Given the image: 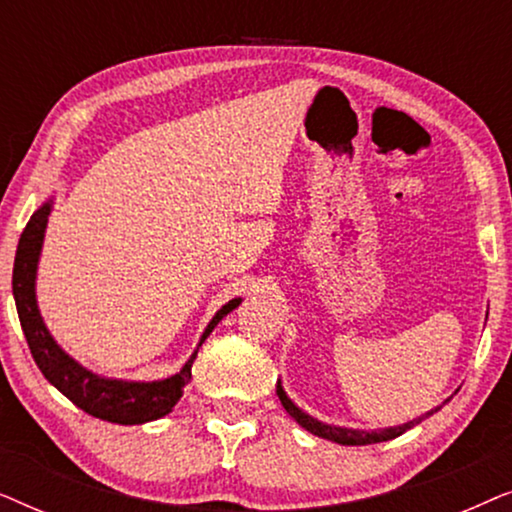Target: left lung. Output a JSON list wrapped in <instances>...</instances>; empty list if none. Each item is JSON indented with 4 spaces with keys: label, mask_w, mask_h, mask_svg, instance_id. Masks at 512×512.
<instances>
[{
    "label": "left lung",
    "mask_w": 512,
    "mask_h": 512,
    "mask_svg": "<svg viewBox=\"0 0 512 512\" xmlns=\"http://www.w3.org/2000/svg\"><path fill=\"white\" fill-rule=\"evenodd\" d=\"M277 396H279V401H282L284 410L289 412V415H291L293 419H296V422H298L300 426H303L305 431H310V433H314V436H319V438L333 440V443H338V445H373V443H384V440L398 438V436H401V433H405L408 429H412V426H415V424L422 422V419L431 417L433 412H438V408H436V410L426 412V415H422V417L412 419V422H408V424L389 426V429L359 431V429H342V426L324 424V422H319V419L305 415V412L300 410L298 405L293 403L289 396H286V391L282 389V382H277Z\"/></svg>",
    "instance_id": "8db88e82"
}]
</instances>
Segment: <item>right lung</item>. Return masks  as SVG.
<instances>
[{
  "instance_id": "1",
  "label": "right lung",
  "mask_w": 512,
  "mask_h": 512,
  "mask_svg": "<svg viewBox=\"0 0 512 512\" xmlns=\"http://www.w3.org/2000/svg\"><path fill=\"white\" fill-rule=\"evenodd\" d=\"M48 214H51V200L44 202L30 216L23 235H20L16 263H13V298H16L18 319L39 370L76 408H81L97 419H104V422L144 424L170 415L181 394H184V387L191 382V368L200 345L214 331V326L242 303V298H233L214 314V319L209 321L205 333H202L200 345L191 359L186 361V366L177 375L167 377V380L125 382L90 373V370L79 366L72 356L62 352V347L53 340V335L48 333L44 319L39 314L37 296H34V279H37V263L41 244H44Z\"/></svg>"
}]
</instances>
